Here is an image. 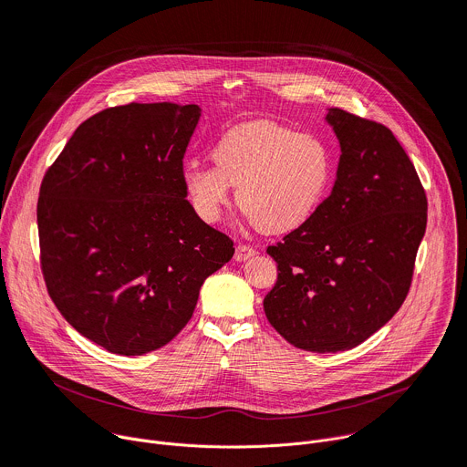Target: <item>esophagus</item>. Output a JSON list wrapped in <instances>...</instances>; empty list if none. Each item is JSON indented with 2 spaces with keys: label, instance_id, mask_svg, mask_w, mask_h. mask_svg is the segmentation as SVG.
<instances>
[{
  "label": "esophagus",
  "instance_id": "obj_1",
  "mask_svg": "<svg viewBox=\"0 0 467 467\" xmlns=\"http://www.w3.org/2000/svg\"><path fill=\"white\" fill-rule=\"evenodd\" d=\"M253 254H254V249H253L251 245H244V244H240V245H236V251H234V260H238V262H244V260L251 258Z\"/></svg>",
  "mask_w": 467,
  "mask_h": 467
}]
</instances>
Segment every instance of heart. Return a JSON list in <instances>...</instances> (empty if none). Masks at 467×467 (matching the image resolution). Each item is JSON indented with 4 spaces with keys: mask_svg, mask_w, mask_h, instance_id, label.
I'll return each instance as SVG.
<instances>
[{
    "mask_svg": "<svg viewBox=\"0 0 467 467\" xmlns=\"http://www.w3.org/2000/svg\"><path fill=\"white\" fill-rule=\"evenodd\" d=\"M214 166L188 162L182 188L199 220L214 223L236 186V205L265 234L305 225L332 181V153L312 132L256 119L231 127L213 148Z\"/></svg>",
    "mask_w": 467,
    "mask_h": 467,
    "instance_id": "heart-1",
    "label": "heart"
}]
</instances>
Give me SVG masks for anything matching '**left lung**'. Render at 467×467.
Instances as JSON below:
<instances>
[{"mask_svg": "<svg viewBox=\"0 0 467 467\" xmlns=\"http://www.w3.org/2000/svg\"><path fill=\"white\" fill-rule=\"evenodd\" d=\"M340 140L337 181L316 214L268 247L277 283L264 297L294 348L360 346L401 308L427 227V195L403 146L373 119L330 109Z\"/></svg>", "mask_w": 467, "mask_h": 467, "instance_id": "8db88e82", "label": "left lung"}]
</instances>
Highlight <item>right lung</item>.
<instances>
[{"label": "right lung", "instance_id": "right-lung-1", "mask_svg": "<svg viewBox=\"0 0 467 467\" xmlns=\"http://www.w3.org/2000/svg\"><path fill=\"white\" fill-rule=\"evenodd\" d=\"M197 105L129 103L85 119L38 193L47 294L79 335L137 357L171 342L234 254L182 188Z\"/></svg>", "mask_w": 467, "mask_h": 467}]
</instances>
